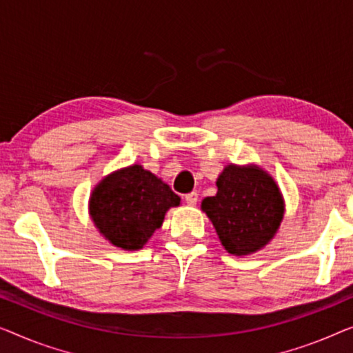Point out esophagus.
Returning <instances> with one entry per match:
<instances>
[{"mask_svg": "<svg viewBox=\"0 0 353 353\" xmlns=\"http://www.w3.org/2000/svg\"><path fill=\"white\" fill-rule=\"evenodd\" d=\"M196 201H198V193L196 192L187 193V195H185V203H187L188 206H195Z\"/></svg>", "mask_w": 353, "mask_h": 353, "instance_id": "34e87169", "label": "esophagus"}]
</instances>
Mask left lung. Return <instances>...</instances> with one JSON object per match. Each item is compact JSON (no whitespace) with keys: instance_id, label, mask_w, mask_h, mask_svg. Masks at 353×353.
<instances>
[{"instance_id":"obj_1","label":"left lung","mask_w":353,"mask_h":353,"mask_svg":"<svg viewBox=\"0 0 353 353\" xmlns=\"http://www.w3.org/2000/svg\"><path fill=\"white\" fill-rule=\"evenodd\" d=\"M217 193L201 201L227 252L248 256L276 235L285 216L281 190L257 165H227L216 181Z\"/></svg>"}]
</instances>
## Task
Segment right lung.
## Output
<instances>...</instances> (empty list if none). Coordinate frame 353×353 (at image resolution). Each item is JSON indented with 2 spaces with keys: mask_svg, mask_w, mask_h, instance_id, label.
I'll list each match as a JSON object with an SVG mask.
<instances>
[{
  "mask_svg": "<svg viewBox=\"0 0 353 353\" xmlns=\"http://www.w3.org/2000/svg\"><path fill=\"white\" fill-rule=\"evenodd\" d=\"M179 205L181 196L168 183L136 163L97 182L88 210L94 227L110 245L137 251L163 225L170 208Z\"/></svg>",
  "mask_w": 353,
  "mask_h": 353,
  "instance_id": "right-lung-1",
  "label": "right lung"
}]
</instances>
